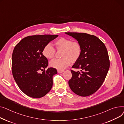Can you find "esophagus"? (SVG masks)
<instances>
[{
    "mask_svg": "<svg viewBox=\"0 0 124 124\" xmlns=\"http://www.w3.org/2000/svg\"><path fill=\"white\" fill-rule=\"evenodd\" d=\"M64 71L63 70H57V72L59 74H61V73H62V72H63Z\"/></svg>",
    "mask_w": 124,
    "mask_h": 124,
    "instance_id": "1",
    "label": "esophagus"
}]
</instances>
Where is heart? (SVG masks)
I'll return each instance as SVG.
<instances>
[{
	"instance_id": "b5f03b06",
	"label": "heart",
	"mask_w": 124,
	"mask_h": 124,
	"mask_svg": "<svg viewBox=\"0 0 124 124\" xmlns=\"http://www.w3.org/2000/svg\"><path fill=\"white\" fill-rule=\"evenodd\" d=\"M57 50H62V59H54L51 61L49 65L51 67L58 70H63L72 62H76L82 54V47L79 42L72 41L71 39L61 38L54 42ZM55 50L52 45L48 43L42 50V54L47 59H52L54 57Z\"/></svg>"
}]
</instances>
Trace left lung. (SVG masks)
I'll use <instances>...</instances> for the list:
<instances>
[{"label": "left lung", "instance_id": "left-lung-1", "mask_svg": "<svg viewBox=\"0 0 124 124\" xmlns=\"http://www.w3.org/2000/svg\"><path fill=\"white\" fill-rule=\"evenodd\" d=\"M65 33L75 39L82 47L81 56L72 67L81 69L82 72L70 70L72 77L69 81V86L78 96H90L103 84L110 68L107 48L104 43L93 35L78 32Z\"/></svg>", "mask_w": 124, "mask_h": 124}]
</instances>
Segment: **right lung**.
<instances>
[{"label": "right lung", "instance_id": "1", "mask_svg": "<svg viewBox=\"0 0 124 124\" xmlns=\"http://www.w3.org/2000/svg\"><path fill=\"white\" fill-rule=\"evenodd\" d=\"M58 35H35L21 39L12 55V72L21 91L34 98L45 96L53 86V77L57 74L53 68H47L48 60L42 54L46 45ZM41 70L43 72L39 73Z\"/></svg>", "mask_w": 124, "mask_h": 124}]
</instances>
